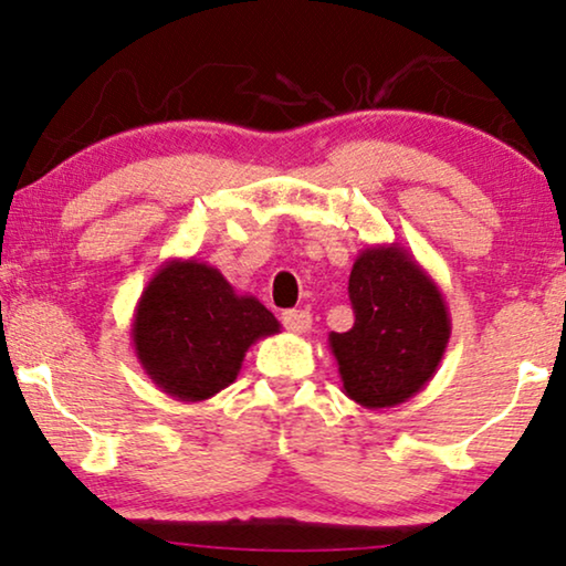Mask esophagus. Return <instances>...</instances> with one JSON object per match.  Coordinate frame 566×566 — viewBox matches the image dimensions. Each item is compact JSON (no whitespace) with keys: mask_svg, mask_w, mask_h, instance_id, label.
I'll use <instances>...</instances> for the list:
<instances>
[{"mask_svg":"<svg viewBox=\"0 0 566 566\" xmlns=\"http://www.w3.org/2000/svg\"><path fill=\"white\" fill-rule=\"evenodd\" d=\"M282 323L284 328L292 333H307L310 325H313V315H310L307 310H284Z\"/></svg>","mask_w":566,"mask_h":566,"instance_id":"esophagus-1","label":"esophagus"}]
</instances>
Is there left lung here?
<instances>
[{
    "label": "left lung",
    "instance_id": "1",
    "mask_svg": "<svg viewBox=\"0 0 566 566\" xmlns=\"http://www.w3.org/2000/svg\"><path fill=\"white\" fill-rule=\"evenodd\" d=\"M354 328L331 333L344 392L361 408H395L439 369L451 338L446 300L400 243L366 245L348 276Z\"/></svg>",
    "mask_w": 566,
    "mask_h": 566
}]
</instances>
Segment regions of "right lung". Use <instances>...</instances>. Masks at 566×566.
<instances>
[{
	"mask_svg": "<svg viewBox=\"0 0 566 566\" xmlns=\"http://www.w3.org/2000/svg\"><path fill=\"white\" fill-rule=\"evenodd\" d=\"M280 321L226 276L195 259H171L150 276L135 305V356L161 392L202 402L233 385L243 356Z\"/></svg>",
	"mask_w": 566,
	"mask_h": 566,
	"instance_id": "right-lung-1",
	"label": "right lung"
}]
</instances>
